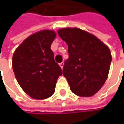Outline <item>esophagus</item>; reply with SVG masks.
Segmentation results:
<instances>
[{
	"label": "esophagus",
	"instance_id": "1",
	"mask_svg": "<svg viewBox=\"0 0 124 124\" xmlns=\"http://www.w3.org/2000/svg\"><path fill=\"white\" fill-rule=\"evenodd\" d=\"M63 65H64V63H63V62H61V63H59V66L61 68V69H63Z\"/></svg>",
	"mask_w": 124,
	"mask_h": 124
}]
</instances>
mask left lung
I'll use <instances>...</instances> for the list:
<instances>
[{"instance_id": "obj_1", "label": "left lung", "mask_w": 124, "mask_h": 124, "mask_svg": "<svg viewBox=\"0 0 124 124\" xmlns=\"http://www.w3.org/2000/svg\"><path fill=\"white\" fill-rule=\"evenodd\" d=\"M58 34L68 47L63 74L70 90L80 97L95 94L108 76L112 61L110 49L97 37L79 28H62Z\"/></svg>"}]
</instances>
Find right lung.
Returning <instances> with one entry per match:
<instances>
[{"label":"right lung","instance_id":"1","mask_svg":"<svg viewBox=\"0 0 124 124\" xmlns=\"http://www.w3.org/2000/svg\"><path fill=\"white\" fill-rule=\"evenodd\" d=\"M54 31L44 30L27 37L15 50L12 68L20 86L30 97L45 99L55 91L62 70L50 47Z\"/></svg>","mask_w":124,"mask_h":124}]
</instances>
